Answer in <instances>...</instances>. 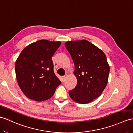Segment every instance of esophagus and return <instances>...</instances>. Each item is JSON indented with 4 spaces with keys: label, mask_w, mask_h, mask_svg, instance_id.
<instances>
[{
    "label": "esophagus",
    "mask_w": 133,
    "mask_h": 133,
    "mask_svg": "<svg viewBox=\"0 0 133 133\" xmlns=\"http://www.w3.org/2000/svg\"><path fill=\"white\" fill-rule=\"evenodd\" d=\"M67 76H68L66 74V75H65V76H64L62 77V81H63V82H65V80H66V79Z\"/></svg>",
    "instance_id": "obj_1"
}]
</instances>
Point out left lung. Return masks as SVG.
Returning <instances> with one entry per match:
<instances>
[{
  "label": "left lung",
  "instance_id": "8db88e82",
  "mask_svg": "<svg viewBox=\"0 0 133 133\" xmlns=\"http://www.w3.org/2000/svg\"><path fill=\"white\" fill-rule=\"evenodd\" d=\"M65 46L72 58L77 79L75 88L69 91L70 98L80 104L91 102L107 85L109 66L105 55L85 39L68 41Z\"/></svg>",
  "mask_w": 133,
  "mask_h": 133
}]
</instances>
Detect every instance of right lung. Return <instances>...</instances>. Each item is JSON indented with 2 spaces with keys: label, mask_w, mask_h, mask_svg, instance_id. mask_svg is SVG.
<instances>
[{
  "label": "right lung",
  "mask_w": 133,
  "mask_h": 133,
  "mask_svg": "<svg viewBox=\"0 0 133 133\" xmlns=\"http://www.w3.org/2000/svg\"><path fill=\"white\" fill-rule=\"evenodd\" d=\"M60 42L39 40L21 51L15 63L18 86L26 96L41 102L51 98L61 81L54 72L52 57Z\"/></svg>",
  "instance_id": "right-lung-1"
}]
</instances>
